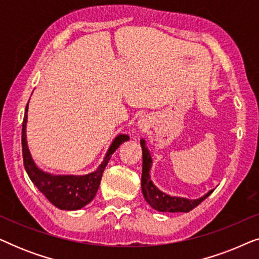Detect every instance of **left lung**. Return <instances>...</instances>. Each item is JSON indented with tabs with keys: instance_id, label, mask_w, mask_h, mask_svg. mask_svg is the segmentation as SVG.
<instances>
[{
	"instance_id": "obj_1",
	"label": "left lung",
	"mask_w": 259,
	"mask_h": 259,
	"mask_svg": "<svg viewBox=\"0 0 259 259\" xmlns=\"http://www.w3.org/2000/svg\"><path fill=\"white\" fill-rule=\"evenodd\" d=\"M141 148H143V175H141V190H143V194L145 199L148 204L151 205L154 210L159 212H189L193 210L194 207L198 206L201 201L210 196L213 192V190L210 191L204 197L199 198V199H186V198H178V197H171L168 194L161 192L154 186L152 183L150 177V169L152 165V158L150 152H148L146 145H145V140L143 139L140 141Z\"/></svg>"
}]
</instances>
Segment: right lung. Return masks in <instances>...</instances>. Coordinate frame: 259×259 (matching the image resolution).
Instances as JSON below:
<instances>
[{
    "label": "right lung",
    "mask_w": 259,
    "mask_h": 259,
    "mask_svg": "<svg viewBox=\"0 0 259 259\" xmlns=\"http://www.w3.org/2000/svg\"><path fill=\"white\" fill-rule=\"evenodd\" d=\"M27 112L28 105L22 123V155L24 168H26L31 182L54 206L61 208V210H79L84 205L91 203L98 192L102 173H104V169L107 166L112 154L120 145L130 140V137L120 134L115 138L111 147L108 148L104 161L101 162V165L95 172L86 176H52L38 169L30 157L26 139Z\"/></svg>",
    "instance_id": "1"
}]
</instances>
